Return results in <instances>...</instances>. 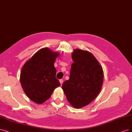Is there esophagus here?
<instances>
[{"mask_svg":"<svg viewBox=\"0 0 132 132\" xmlns=\"http://www.w3.org/2000/svg\"><path fill=\"white\" fill-rule=\"evenodd\" d=\"M60 82L61 83V84H62L63 83V80H62V79H61V80H60Z\"/></svg>","mask_w":132,"mask_h":132,"instance_id":"esophagus-1","label":"esophagus"}]
</instances>
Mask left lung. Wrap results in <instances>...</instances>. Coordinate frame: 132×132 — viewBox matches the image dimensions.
<instances>
[{"label":"left lung","mask_w":132,"mask_h":132,"mask_svg":"<svg viewBox=\"0 0 132 132\" xmlns=\"http://www.w3.org/2000/svg\"><path fill=\"white\" fill-rule=\"evenodd\" d=\"M69 79L62 84V89L71 106L81 108L90 103L101 92L103 71L94 56L86 50L75 49L71 53Z\"/></svg>","instance_id":"left-lung-1"}]
</instances>
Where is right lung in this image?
<instances>
[{
	"instance_id": "1",
	"label": "right lung",
	"mask_w": 132,
	"mask_h": 132,
	"mask_svg": "<svg viewBox=\"0 0 132 132\" xmlns=\"http://www.w3.org/2000/svg\"><path fill=\"white\" fill-rule=\"evenodd\" d=\"M59 52L42 48L25 62L20 72V81L25 94L37 104L45 102L55 89L60 86L54 67Z\"/></svg>"
}]
</instances>
